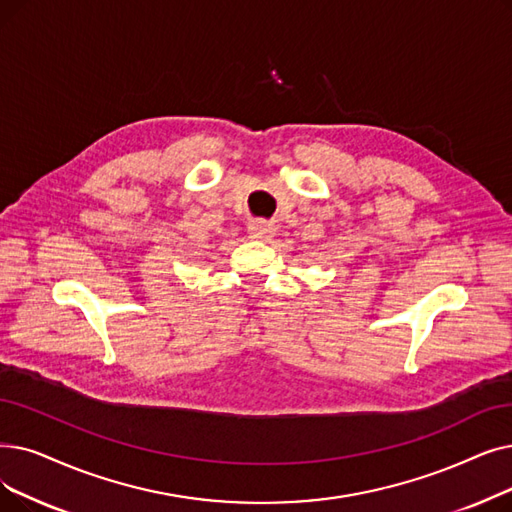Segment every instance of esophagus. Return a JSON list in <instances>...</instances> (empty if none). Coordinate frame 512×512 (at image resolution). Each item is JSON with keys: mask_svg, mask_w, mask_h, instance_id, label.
Here are the masks:
<instances>
[{"mask_svg": "<svg viewBox=\"0 0 512 512\" xmlns=\"http://www.w3.org/2000/svg\"><path fill=\"white\" fill-rule=\"evenodd\" d=\"M274 232H276V228L270 224V221L255 219L249 224V236L257 238V240H268L274 236Z\"/></svg>", "mask_w": 512, "mask_h": 512, "instance_id": "1", "label": "esophagus"}]
</instances>
